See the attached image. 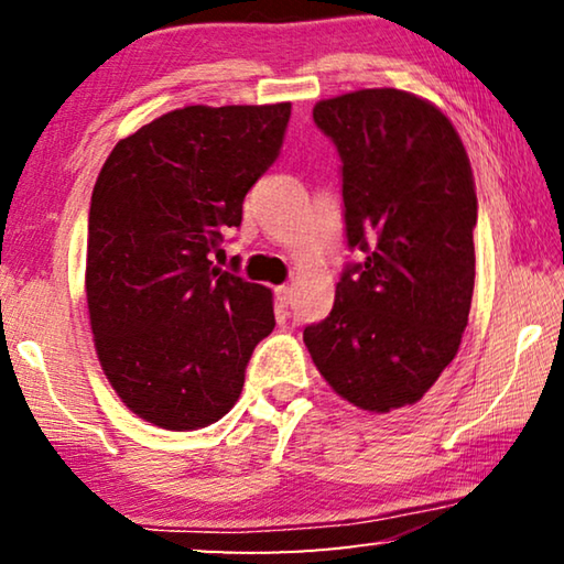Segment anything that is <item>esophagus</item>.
<instances>
[{
    "label": "esophagus",
    "instance_id": "obj_1",
    "mask_svg": "<svg viewBox=\"0 0 564 564\" xmlns=\"http://www.w3.org/2000/svg\"><path fill=\"white\" fill-rule=\"evenodd\" d=\"M275 301H279V305H289L293 301V289H289V285H279V289H275Z\"/></svg>",
    "mask_w": 564,
    "mask_h": 564
}]
</instances>
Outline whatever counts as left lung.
<instances>
[{
	"label": "left lung",
	"instance_id": "left-lung-1",
	"mask_svg": "<svg viewBox=\"0 0 564 564\" xmlns=\"http://www.w3.org/2000/svg\"><path fill=\"white\" fill-rule=\"evenodd\" d=\"M336 144L350 261L333 311L303 330L321 376L373 413L413 405L460 348L475 285L477 198L451 119L400 89L318 101Z\"/></svg>",
	"mask_w": 564,
	"mask_h": 564
}]
</instances>
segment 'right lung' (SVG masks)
<instances>
[{"label":"right lung","mask_w":564,"mask_h":564,"mask_svg":"<svg viewBox=\"0 0 564 564\" xmlns=\"http://www.w3.org/2000/svg\"><path fill=\"white\" fill-rule=\"evenodd\" d=\"M291 104L186 107L121 139L89 208L94 346L131 413L196 431L241 395L275 326L271 291L216 269L243 198L279 159Z\"/></svg>","instance_id":"add662e5"}]
</instances>
